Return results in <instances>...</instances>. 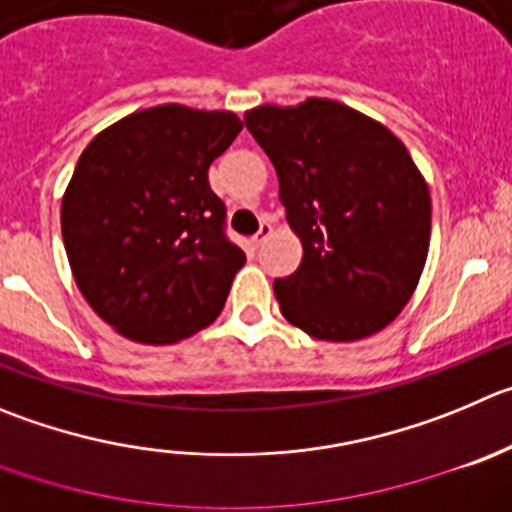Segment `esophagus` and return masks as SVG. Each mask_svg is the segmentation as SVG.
I'll use <instances>...</instances> for the list:
<instances>
[{
    "mask_svg": "<svg viewBox=\"0 0 512 512\" xmlns=\"http://www.w3.org/2000/svg\"><path fill=\"white\" fill-rule=\"evenodd\" d=\"M270 237H272V224L270 222H262L260 229H257V234H255V237H252V242H255V247H262L267 240H270Z\"/></svg>",
    "mask_w": 512,
    "mask_h": 512,
    "instance_id": "esophagus-1",
    "label": "esophagus"
}]
</instances>
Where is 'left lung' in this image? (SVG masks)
Returning a JSON list of instances; mask_svg holds the SVG:
<instances>
[{"label":"left lung","instance_id":"left-lung-1","mask_svg":"<svg viewBox=\"0 0 512 512\" xmlns=\"http://www.w3.org/2000/svg\"><path fill=\"white\" fill-rule=\"evenodd\" d=\"M245 123L303 245L298 270L275 280L285 321L333 343L379 333L417 290L432 232L429 186L407 146L331 98L257 105Z\"/></svg>","mask_w":512,"mask_h":512}]
</instances>
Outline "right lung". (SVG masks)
<instances>
[{
	"label": "right lung",
	"instance_id": "add662e5",
	"mask_svg": "<svg viewBox=\"0 0 512 512\" xmlns=\"http://www.w3.org/2000/svg\"><path fill=\"white\" fill-rule=\"evenodd\" d=\"M242 131L232 111L164 103L103 128L62 194L70 270L123 338L169 346L214 323L245 252L224 237L209 166Z\"/></svg>",
	"mask_w": 512,
	"mask_h": 512
}]
</instances>
